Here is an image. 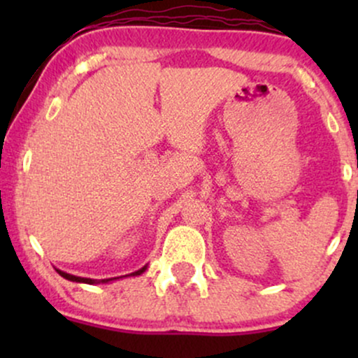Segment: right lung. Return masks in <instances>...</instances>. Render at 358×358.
<instances>
[{"mask_svg": "<svg viewBox=\"0 0 358 358\" xmlns=\"http://www.w3.org/2000/svg\"><path fill=\"white\" fill-rule=\"evenodd\" d=\"M148 266H143L141 269L134 271V273L131 274H126V276H119V278H108V279H90V278H80V276H73V274H69L65 273V271H60L57 269V273L60 274L62 278L69 279V281H73V282H85V285H106V282H110V281H117V279H122V278H133V276H139V274H143L146 271Z\"/></svg>", "mask_w": 358, "mask_h": 358, "instance_id": "obj_1", "label": "right lung"}]
</instances>
